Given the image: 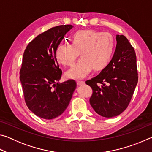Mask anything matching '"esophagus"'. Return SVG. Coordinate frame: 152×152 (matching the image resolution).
I'll return each mask as SVG.
<instances>
[{"label": "esophagus", "mask_w": 152, "mask_h": 152, "mask_svg": "<svg viewBox=\"0 0 152 152\" xmlns=\"http://www.w3.org/2000/svg\"><path fill=\"white\" fill-rule=\"evenodd\" d=\"M76 83L78 85L80 86V85H82V84H83L84 83V82L82 80H76Z\"/></svg>", "instance_id": "34e87169"}]
</instances>
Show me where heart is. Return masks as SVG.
<instances>
[{
  "label": "heart",
  "instance_id": "heart-1",
  "mask_svg": "<svg viewBox=\"0 0 152 152\" xmlns=\"http://www.w3.org/2000/svg\"><path fill=\"white\" fill-rule=\"evenodd\" d=\"M72 43H61L56 50V56L64 66H70L80 54L81 58L66 73L70 78H80L92 69L104 70L112 60L115 39L109 33L92 30H80L71 37Z\"/></svg>",
  "mask_w": 152,
  "mask_h": 152
}]
</instances>
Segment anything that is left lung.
<instances>
[{
  "mask_svg": "<svg viewBox=\"0 0 152 152\" xmlns=\"http://www.w3.org/2000/svg\"><path fill=\"white\" fill-rule=\"evenodd\" d=\"M112 60L99 75L86 81L92 89L90 104L104 117H113L127 109L138 82L134 48L124 35H117Z\"/></svg>",
  "mask_w": 152,
  "mask_h": 152,
  "instance_id": "1",
  "label": "left lung"
}]
</instances>
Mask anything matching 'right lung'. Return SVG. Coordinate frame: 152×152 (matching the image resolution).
<instances>
[{
	"label": "right lung",
	"instance_id": "obj_1",
	"mask_svg": "<svg viewBox=\"0 0 152 152\" xmlns=\"http://www.w3.org/2000/svg\"><path fill=\"white\" fill-rule=\"evenodd\" d=\"M72 27L62 25L51 28L37 35L24 51L20 80L25 101L31 111L42 119L62 114L76 87L72 79L58 83L62 72L56 57L58 45Z\"/></svg>",
	"mask_w": 152,
	"mask_h": 152
}]
</instances>
